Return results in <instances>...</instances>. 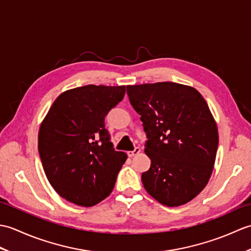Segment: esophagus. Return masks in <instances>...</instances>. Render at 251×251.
<instances>
[{
  "label": "esophagus",
  "instance_id": "esophagus-1",
  "mask_svg": "<svg viewBox=\"0 0 251 251\" xmlns=\"http://www.w3.org/2000/svg\"><path fill=\"white\" fill-rule=\"evenodd\" d=\"M140 151H141L140 148H135L134 151H128V152H127V155H128L129 157H132V156L137 155V154H139Z\"/></svg>",
  "mask_w": 251,
  "mask_h": 251
}]
</instances>
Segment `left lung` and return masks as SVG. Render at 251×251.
<instances>
[{
	"instance_id": "obj_1",
	"label": "left lung",
	"mask_w": 251,
	"mask_h": 251,
	"mask_svg": "<svg viewBox=\"0 0 251 251\" xmlns=\"http://www.w3.org/2000/svg\"><path fill=\"white\" fill-rule=\"evenodd\" d=\"M127 95L148 138L143 186L165 206L186 204L214 169L219 135L209 106L195 88L173 82L128 85Z\"/></svg>"
}]
</instances>
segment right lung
<instances>
[{
    "label": "right lung",
    "instance_id": "add662e5",
    "mask_svg": "<svg viewBox=\"0 0 251 251\" xmlns=\"http://www.w3.org/2000/svg\"><path fill=\"white\" fill-rule=\"evenodd\" d=\"M125 86H86L58 96L40 127L39 153L50 185L73 204H98L114 188L127 159L114 150L104 117Z\"/></svg>",
    "mask_w": 251,
    "mask_h": 251
}]
</instances>
